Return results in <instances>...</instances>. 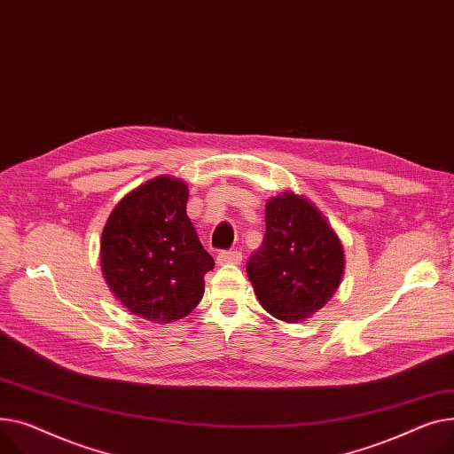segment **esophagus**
I'll return each mask as SVG.
<instances>
[{
    "label": "esophagus",
    "instance_id": "1",
    "mask_svg": "<svg viewBox=\"0 0 454 454\" xmlns=\"http://www.w3.org/2000/svg\"><path fill=\"white\" fill-rule=\"evenodd\" d=\"M220 265H227V263H239L242 262V253L239 251H220L216 256Z\"/></svg>",
    "mask_w": 454,
    "mask_h": 454
}]
</instances>
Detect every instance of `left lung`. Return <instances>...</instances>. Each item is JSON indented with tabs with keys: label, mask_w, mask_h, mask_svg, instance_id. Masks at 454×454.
<instances>
[{
	"label": "left lung",
	"mask_w": 454,
	"mask_h": 454,
	"mask_svg": "<svg viewBox=\"0 0 454 454\" xmlns=\"http://www.w3.org/2000/svg\"><path fill=\"white\" fill-rule=\"evenodd\" d=\"M342 246L308 200L286 192L265 205V236L247 260V277L263 309L299 323L321 309L340 284Z\"/></svg>",
	"instance_id": "obj_1"
}]
</instances>
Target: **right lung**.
Wrapping results in <instances>:
<instances>
[{
    "mask_svg": "<svg viewBox=\"0 0 454 454\" xmlns=\"http://www.w3.org/2000/svg\"><path fill=\"white\" fill-rule=\"evenodd\" d=\"M189 189L159 176L124 196L102 231L100 263L115 297L136 315L167 325L201 301L215 260L186 216Z\"/></svg>",
    "mask_w": 454,
    "mask_h": 454,
    "instance_id": "obj_1",
    "label": "right lung"
}]
</instances>
